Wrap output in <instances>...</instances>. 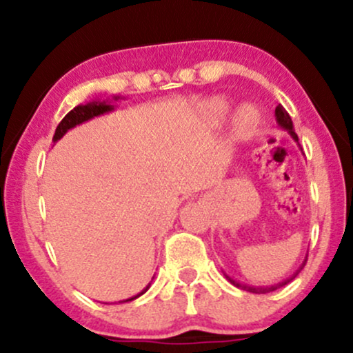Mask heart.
I'll list each match as a JSON object with an SVG mask.
<instances>
[{"label":"heart","mask_w":353,"mask_h":353,"mask_svg":"<svg viewBox=\"0 0 353 353\" xmlns=\"http://www.w3.org/2000/svg\"><path fill=\"white\" fill-rule=\"evenodd\" d=\"M229 109L230 104L224 98H212L204 104V108H202V117H204L205 124L210 125V128H219V125H222L228 121ZM255 119H257V116H255L254 109L244 108L237 114V129L241 132H245L247 129L252 128Z\"/></svg>","instance_id":"1"}]
</instances>
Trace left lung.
<instances>
[{"instance_id": "8db88e82", "label": "left lung", "mask_w": 353, "mask_h": 353, "mask_svg": "<svg viewBox=\"0 0 353 353\" xmlns=\"http://www.w3.org/2000/svg\"><path fill=\"white\" fill-rule=\"evenodd\" d=\"M275 121H277L279 128L283 129V131L289 132L290 137H292V139L295 141V144H297L299 149H301V151H302L301 144H299V137H297V134H295V131H294V123H292V119H290L289 112H287L285 109H283V106H281V104H279V106L275 108ZM303 265H305V261L302 262V265L299 267V269L295 270V272H294L292 275H290L289 279H285V281H282V282H279V283H274V285H259V287H257V285H247V283H242V282L236 281V279L229 277V275L225 274V272H224V275H225V279H228V281H229L230 283H232V285H236V287H239V289L245 290V292L267 294V292H274V290L281 289V287L285 285V283H289L290 281H294V279L299 275V272H301V270H302Z\"/></svg>"}]
</instances>
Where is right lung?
Masks as SVG:
<instances>
[{
  "label": "right lung",
  "instance_id": "obj_1",
  "mask_svg": "<svg viewBox=\"0 0 353 353\" xmlns=\"http://www.w3.org/2000/svg\"><path fill=\"white\" fill-rule=\"evenodd\" d=\"M112 99L117 101V99H123V98H121V96H112ZM111 111H114V106H112L111 101H108V99H103V101L94 99V101H89V103H86V104H79V106H76L72 111H70L66 116L63 117V121H61V123L58 124V128H56L54 136H52V141H54V143H58L61 137L66 134L70 129L76 128V125H79L83 123H86V121L92 119V117L106 114V112H111ZM149 287H151V283H148V285H145L139 294L134 295V297L125 299V301H123V302H131V301H134V299L141 297V295L148 292Z\"/></svg>",
  "mask_w": 353,
  "mask_h": 353
}]
</instances>
